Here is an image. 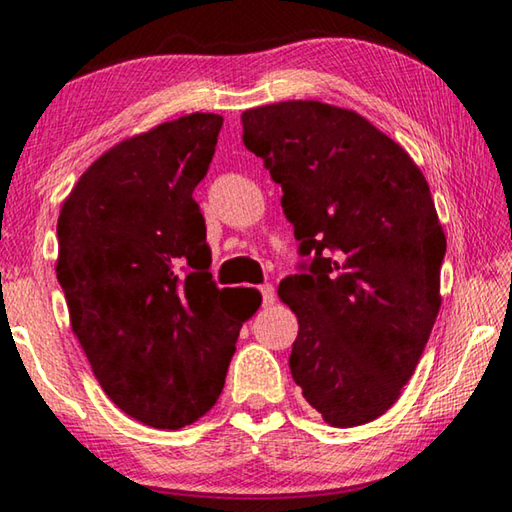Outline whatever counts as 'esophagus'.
Segmentation results:
<instances>
[{
    "mask_svg": "<svg viewBox=\"0 0 512 512\" xmlns=\"http://www.w3.org/2000/svg\"><path fill=\"white\" fill-rule=\"evenodd\" d=\"M259 293H262V302L266 307L273 305V302H275V287H273V284H262V287H259Z\"/></svg>",
    "mask_w": 512,
    "mask_h": 512,
    "instance_id": "1",
    "label": "esophagus"
}]
</instances>
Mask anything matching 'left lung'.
<instances>
[{
  "label": "left lung",
  "mask_w": 512,
  "mask_h": 512,
  "mask_svg": "<svg viewBox=\"0 0 512 512\" xmlns=\"http://www.w3.org/2000/svg\"><path fill=\"white\" fill-rule=\"evenodd\" d=\"M241 121L305 257L280 282L300 325L293 381L332 427L366 424L397 402L440 309L447 241L427 180L352 110L284 101Z\"/></svg>",
  "instance_id": "left-lung-1"
}]
</instances>
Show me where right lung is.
I'll use <instances>...</instances> for the list:
<instances>
[{"instance_id":"add662e5","label":"right lung","mask_w":512,"mask_h":512,"mask_svg":"<svg viewBox=\"0 0 512 512\" xmlns=\"http://www.w3.org/2000/svg\"><path fill=\"white\" fill-rule=\"evenodd\" d=\"M223 117L194 112L131 137L83 173L58 216L56 275L106 395L180 429L221 395L241 325L262 296L219 289L194 189Z\"/></svg>"}]
</instances>
